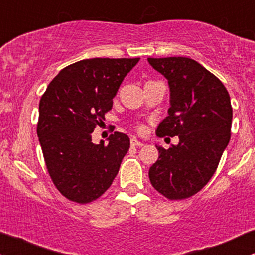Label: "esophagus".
<instances>
[{"instance_id": "1", "label": "esophagus", "mask_w": 255, "mask_h": 255, "mask_svg": "<svg viewBox=\"0 0 255 255\" xmlns=\"http://www.w3.org/2000/svg\"><path fill=\"white\" fill-rule=\"evenodd\" d=\"M131 145H132V146H137V147H141V146H143V142H141V141H138L137 138L132 137V138H131Z\"/></svg>"}]
</instances>
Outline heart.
<instances>
[{"mask_svg":"<svg viewBox=\"0 0 255 255\" xmlns=\"http://www.w3.org/2000/svg\"><path fill=\"white\" fill-rule=\"evenodd\" d=\"M138 131H143V127H138Z\"/></svg>","mask_w":255,"mask_h":255,"instance_id":"b5f03b06","label":"heart"}]
</instances>
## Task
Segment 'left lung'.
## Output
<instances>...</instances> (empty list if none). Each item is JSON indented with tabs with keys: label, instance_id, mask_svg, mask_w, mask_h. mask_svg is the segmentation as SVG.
<instances>
[{
	"label": "left lung",
	"instance_id": "obj_1",
	"mask_svg": "<svg viewBox=\"0 0 255 255\" xmlns=\"http://www.w3.org/2000/svg\"><path fill=\"white\" fill-rule=\"evenodd\" d=\"M168 80L170 107L157 128L158 136H178L149 168L151 184L169 200L193 196L207 184L231 138L232 107L224 83L189 57H148Z\"/></svg>",
	"mask_w": 255,
	"mask_h": 255
}]
</instances>
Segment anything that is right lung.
<instances>
[{"label": "right lung", "mask_w": 255, "mask_h": 255, "mask_svg": "<svg viewBox=\"0 0 255 255\" xmlns=\"http://www.w3.org/2000/svg\"><path fill=\"white\" fill-rule=\"evenodd\" d=\"M136 59H86L65 67L39 103L36 132L52 183L71 201L87 204L103 195L119 172L130 138L115 131L108 145L92 132L113 107Z\"/></svg>", "instance_id": "obj_1"}]
</instances>
